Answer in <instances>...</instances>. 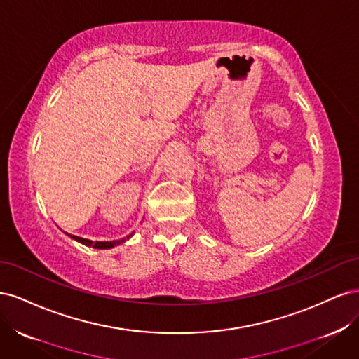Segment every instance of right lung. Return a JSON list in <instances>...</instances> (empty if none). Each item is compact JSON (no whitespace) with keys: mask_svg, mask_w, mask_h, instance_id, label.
I'll return each mask as SVG.
<instances>
[{"mask_svg":"<svg viewBox=\"0 0 359 359\" xmlns=\"http://www.w3.org/2000/svg\"><path fill=\"white\" fill-rule=\"evenodd\" d=\"M67 235H69V233H67ZM69 236H72L73 240H76V241L83 244V245H86V247L102 248V250L112 248V247H115V245H118V244H121V243L126 241V238H123V240H116V241H95V243H93V241H90V240H85V238H79V236H74V235H69ZM130 236H132V235H130ZM130 236H127V240H128Z\"/></svg>","mask_w":359,"mask_h":359,"instance_id":"right-lung-1","label":"right lung"}]
</instances>
